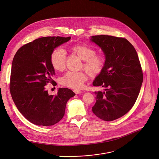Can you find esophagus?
<instances>
[{"label": "esophagus", "mask_w": 159, "mask_h": 159, "mask_svg": "<svg viewBox=\"0 0 159 159\" xmlns=\"http://www.w3.org/2000/svg\"><path fill=\"white\" fill-rule=\"evenodd\" d=\"M74 92L76 94H80V93H82L81 91L77 90V89H74Z\"/></svg>", "instance_id": "obj_1"}]
</instances>
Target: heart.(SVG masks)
<instances>
[{
    "label": "heart",
    "mask_w": 159,
    "mask_h": 159,
    "mask_svg": "<svg viewBox=\"0 0 159 159\" xmlns=\"http://www.w3.org/2000/svg\"><path fill=\"white\" fill-rule=\"evenodd\" d=\"M70 51L77 55L82 60V67L90 75H95L103 69L105 60L101 54L95 53L92 48L84 44H77L70 48ZM51 63L55 70L62 71L65 68L66 52L60 48L54 49L51 55ZM88 76L84 71H68L60 79L62 85L71 89H80Z\"/></svg>",
    "instance_id": "1"
}]
</instances>
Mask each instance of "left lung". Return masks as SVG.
Returning <instances> with one entry per match:
<instances>
[{
	"label": "left lung",
	"mask_w": 159,
	"mask_h": 159,
	"mask_svg": "<svg viewBox=\"0 0 159 159\" xmlns=\"http://www.w3.org/2000/svg\"><path fill=\"white\" fill-rule=\"evenodd\" d=\"M90 40L105 55L104 66L93 85L106 89L95 92L93 112L105 121H112L134 106L143 79L141 64L134 46L125 38L100 35Z\"/></svg>",
	"instance_id": "obj_1"
}]
</instances>
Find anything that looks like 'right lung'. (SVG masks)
Here are the masks:
<instances>
[{
	"mask_svg": "<svg viewBox=\"0 0 159 159\" xmlns=\"http://www.w3.org/2000/svg\"><path fill=\"white\" fill-rule=\"evenodd\" d=\"M71 39L45 37L21 47L12 63L10 93L14 104L31 123L51 126L60 122L65 115L68 99L75 95L68 88H59L55 95L49 94L46 85L56 82L51 63L54 49Z\"/></svg>",
	"mask_w": 159,
	"mask_h": 159,
	"instance_id": "1",
	"label": "right lung"
}]
</instances>
